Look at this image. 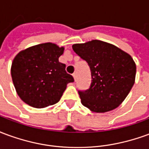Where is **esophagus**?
Here are the masks:
<instances>
[{"mask_svg":"<svg viewBox=\"0 0 149 149\" xmlns=\"http://www.w3.org/2000/svg\"><path fill=\"white\" fill-rule=\"evenodd\" d=\"M72 76H73V78H74L75 81H77V73H76V72H74V73L72 74Z\"/></svg>","mask_w":149,"mask_h":149,"instance_id":"1","label":"esophagus"}]
</instances>
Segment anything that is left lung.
I'll use <instances>...</instances> for the list:
<instances>
[{
	"label": "left lung",
	"instance_id": "1",
	"mask_svg": "<svg viewBox=\"0 0 149 149\" xmlns=\"http://www.w3.org/2000/svg\"><path fill=\"white\" fill-rule=\"evenodd\" d=\"M72 49L90 68L89 88L78 91L81 104L94 112L115 109L133 86L136 64L127 52L98 40L75 44Z\"/></svg>",
	"mask_w": 149,
	"mask_h": 149
}]
</instances>
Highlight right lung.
Listing matches in <instances>:
<instances>
[{
  "instance_id": "right-lung-1",
  "label": "right lung",
  "mask_w": 149,
  "mask_h": 149,
  "mask_svg": "<svg viewBox=\"0 0 149 149\" xmlns=\"http://www.w3.org/2000/svg\"><path fill=\"white\" fill-rule=\"evenodd\" d=\"M64 48L44 43L24 49L15 56L11 75L18 96L24 103L37 109L57 103L72 76L59 62Z\"/></svg>"
}]
</instances>
